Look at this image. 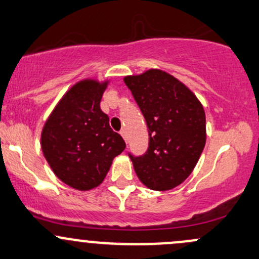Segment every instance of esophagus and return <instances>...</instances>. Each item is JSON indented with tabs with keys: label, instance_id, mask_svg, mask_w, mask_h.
I'll return each instance as SVG.
<instances>
[{
	"label": "esophagus",
	"instance_id": "1",
	"mask_svg": "<svg viewBox=\"0 0 259 259\" xmlns=\"http://www.w3.org/2000/svg\"><path fill=\"white\" fill-rule=\"evenodd\" d=\"M120 135H121L122 139H124L125 141H127V133H126V130H124V129H122L121 132H120Z\"/></svg>",
	"mask_w": 259,
	"mask_h": 259
}]
</instances>
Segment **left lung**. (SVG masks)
Segmentation results:
<instances>
[{"mask_svg": "<svg viewBox=\"0 0 259 259\" xmlns=\"http://www.w3.org/2000/svg\"><path fill=\"white\" fill-rule=\"evenodd\" d=\"M146 120L149 148L141 156L129 152L139 180L149 189L166 191L185 181L206 144L202 104L168 73L150 69L124 78Z\"/></svg>", "mask_w": 259, "mask_h": 259, "instance_id": "obj_1", "label": "left lung"}]
</instances>
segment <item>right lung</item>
<instances>
[{
	"instance_id": "right-lung-1",
	"label": "right lung",
	"mask_w": 259,
	"mask_h": 259,
	"mask_svg": "<svg viewBox=\"0 0 259 259\" xmlns=\"http://www.w3.org/2000/svg\"><path fill=\"white\" fill-rule=\"evenodd\" d=\"M107 85L108 81L92 79L74 84L42 130V151L53 172L80 191L102 184L113 159L125 149V141L100 109Z\"/></svg>"
}]
</instances>
